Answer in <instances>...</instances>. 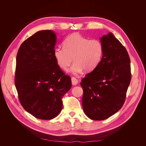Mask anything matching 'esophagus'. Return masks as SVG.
<instances>
[{
	"label": "esophagus",
	"mask_w": 146,
	"mask_h": 146,
	"mask_svg": "<svg viewBox=\"0 0 146 146\" xmlns=\"http://www.w3.org/2000/svg\"><path fill=\"white\" fill-rule=\"evenodd\" d=\"M71 82H72V84L73 85H76L78 83V80L75 77H72L71 78Z\"/></svg>",
	"instance_id": "34e87169"
}]
</instances>
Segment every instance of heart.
I'll return each mask as SVG.
<instances>
[{"instance_id": "obj_1", "label": "heart", "mask_w": 146, "mask_h": 146, "mask_svg": "<svg viewBox=\"0 0 146 146\" xmlns=\"http://www.w3.org/2000/svg\"><path fill=\"white\" fill-rule=\"evenodd\" d=\"M63 47H56L54 56L56 62L63 69L68 70L73 74H80L82 70L90 72L100 63L103 54V46L98 39H89L78 33H72L63 42Z\"/></svg>"}]
</instances>
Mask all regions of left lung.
Returning <instances> with one entry per match:
<instances>
[{
	"label": "left lung",
	"mask_w": 146,
	"mask_h": 146,
	"mask_svg": "<svg viewBox=\"0 0 146 146\" xmlns=\"http://www.w3.org/2000/svg\"><path fill=\"white\" fill-rule=\"evenodd\" d=\"M100 40L103 46L102 59L80 83L83 111L96 121L105 120L122 108L131 76L130 57L121 42L111 32Z\"/></svg>",
	"instance_id": "obj_1"
}]
</instances>
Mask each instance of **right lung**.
<instances>
[{
    "instance_id": "add662e5",
    "label": "right lung",
    "mask_w": 146,
    "mask_h": 146,
    "mask_svg": "<svg viewBox=\"0 0 146 146\" xmlns=\"http://www.w3.org/2000/svg\"><path fill=\"white\" fill-rule=\"evenodd\" d=\"M56 36L41 30L21 45L16 56L15 83L20 102L35 117L50 120L62 110V98L72 86L54 56Z\"/></svg>"
}]
</instances>
